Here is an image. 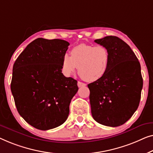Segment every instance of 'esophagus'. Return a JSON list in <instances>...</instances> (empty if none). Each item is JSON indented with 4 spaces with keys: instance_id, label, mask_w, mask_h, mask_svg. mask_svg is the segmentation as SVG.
<instances>
[{
    "instance_id": "34e87169",
    "label": "esophagus",
    "mask_w": 153,
    "mask_h": 153,
    "mask_svg": "<svg viewBox=\"0 0 153 153\" xmlns=\"http://www.w3.org/2000/svg\"><path fill=\"white\" fill-rule=\"evenodd\" d=\"M77 86H78V87H85V86H86V84H85V83L82 82H79V81H78V82H77Z\"/></svg>"
}]
</instances>
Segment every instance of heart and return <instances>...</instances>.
<instances>
[{"mask_svg": "<svg viewBox=\"0 0 153 153\" xmlns=\"http://www.w3.org/2000/svg\"><path fill=\"white\" fill-rule=\"evenodd\" d=\"M70 54L71 57L64 55L62 58V70L66 76H71L78 68L82 78L95 82L102 78L108 71L110 57L104 46L79 44L71 49Z\"/></svg>", "mask_w": 153, "mask_h": 153, "instance_id": "heart-1", "label": "heart"}]
</instances>
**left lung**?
Segmentation results:
<instances>
[{"instance_id": "8db88e82", "label": "left lung", "mask_w": 153, "mask_h": 153, "mask_svg": "<svg viewBox=\"0 0 153 153\" xmlns=\"http://www.w3.org/2000/svg\"><path fill=\"white\" fill-rule=\"evenodd\" d=\"M94 42L108 50L110 62L105 76L88 85L92 117L104 126H121L132 117L140 102V63L130 47L117 36Z\"/></svg>"}]
</instances>
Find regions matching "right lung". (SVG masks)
Listing matches in <instances>:
<instances>
[{"label":"right lung","mask_w":153,"mask_h":153,"mask_svg":"<svg viewBox=\"0 0 153 153\" xmlns=\"http://www.w3.org/2000/svg\"><path fill=\"white\" fill-rule=\"evenodd\" d=\"M69 43L38 38L27 45L13 66L11 91L17 111L34 128L48 130L63 124L77 82L62 73Z\"/></svg>","instance_id":"1"}]
</instances>
